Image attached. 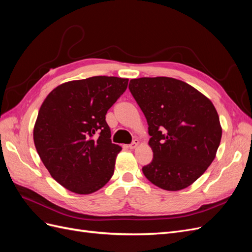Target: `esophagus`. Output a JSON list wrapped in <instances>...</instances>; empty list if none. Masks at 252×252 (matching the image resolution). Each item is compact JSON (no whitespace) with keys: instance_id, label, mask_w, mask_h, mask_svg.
Returning a JSON list of instances; mask_svg holds the SVG:
<instances>
[{"instance_id":"34e87169","label":"esophagus","mask_w":252,"mask_h":252,"mask_svg":"<svg viewBox=\"0 0 252 252\" xmlns=\"http://www.w3.org/2000/svg\"><path fill=\"white\" fill-rule=\"evenodd\" d=\"M139 145V140H136V139H134L133 141H132V143L131 144H129V149H134L136 146H138Z\"/></svg>"}]
</instances>
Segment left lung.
I'll list each match as a JSON object with an SVG mask.
<instances>
[{"instance_id": "obj_1", "label": "left lung", "mask_w": 252, "mask_h": 252, "mask_svg": "<svg viewBox=\"0 0 252 252\" xmlns=\"http://www.w3.org/2000/svg\"><path fill=\"white\" fill-rule=\"evenodd\" d=\"M129 90L148 124L152 184L177 191L192 184L216 158L222 127L215 106L189 84L172 78L130 80Z\"/></svg>"}]
</instances>
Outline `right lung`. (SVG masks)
Listing matches in <instances>:
<instances>
[{
    "label": "right lung",
    "instance_id": "add662e5",
    "mask_svg": "<svg viewBox=\"0 0 252 252\" xmlns=\"http://www.w3.org/2000/svg\"><path fill=\"white\" fill-rule=\"evenodd\" d=\"M127 85L128 79L100 75L64 83L45 98L33 141L51 177L66 189L89 194L111 179L122 148L111 142L106 113Z\"/></svg>",
    "mask_w": 252,
    "mask_h": 252
}]
</instances>
